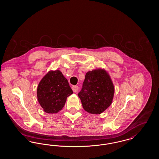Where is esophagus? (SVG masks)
I'll return each instance as SVG.
<instances>
[{
    "label": "esophagus",
    "mask_w": 159,
    "mask_h": 159,
    "mask_svg": "<svg viewBox=\"0 0 159 159\" xmlns=\"http://www.w3.org/2000/svg\"><path fill=\"white\" fill-rule=\"evenodd\" d=\"M72 89H73V91L74 92H77V91L79 90V86H73L72 87Z\"/></svg>",
    "instance_id": "obj_1"
}]
</instances>
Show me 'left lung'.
I'll list each match as a JSON object with an SVG mask.
<instances>
[{
    "label": "left lung",
    "instance_id": "1",
    "mask_svg": "<svg viewBox=\"0 0 159 159\" xmlns=\"http://www.w3.org/2000/svg\"><path fill=\"white\" fill-rule=\"evenodd\" d=\"M114 88L108 73L101 69L88 71L78 93L83 108L91 114L101 113L111 105Z\"/></svg>",
    "mask_w": 159,
    "mask_h": 159
}]
</instances>
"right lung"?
<instances>
[{
	"mask_svg": "<svg viewBox=\"0 0 159 159\" xmlns=\"http://www.w3.org/2000/svg\"><path fill=\"white\" fill-rule=\"evenodd\" d=\"M73 93L68 80L60 70L48 72L37 89L38 101L48 113H57L61 110L67 98Z\"/></svg>",
	"mask_w": 159,
	"mask_h": 159,
	"instance_id": "add662e5",
	"label": "right lung"
}]
</instances>
